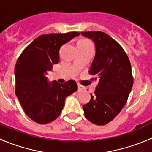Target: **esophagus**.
I'll list each match as a JSON object with an SVG mask.
<instances>
[{
  "label": "esophagus",
  "mask_w": 152,
  "mask_h": 152,
  "mask_svg": "<svg viewBox=\"0 0 152 152\" xmlns=\"http://www.w3.org/2000/svg\"><path fill=\"white\" fill-rule=\"evenodd\" d=\"M78 88H79V90H83V87L80 85V84H78Z\"/></svg>",
  "instance_id": "34e87169"
}]
</instances>
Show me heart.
Masks as SVG:
<instances>
[{"mask_svg":"<svg viewBox=\"0 0 152 152\" xmlns=\"http://www.w3.org/2000/svg\"><path fill=\"white\" fill-rule=\"evenodd\" d=\"M89 42V41L87 40V39H83V40H81L79 43H85V42Z\"/></svg>","mask_w":152,"mask_h":152,"instance_id":"b5f03b06","label":"heart"}]
</instances>
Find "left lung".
I'll use <instances>...</instances> for the list:
<instances>
[{"label":"left lung","mask_w":152,"mask_h":152,"mask_svg":"<svg viewBox=\"0 0 152 152\" xmlns=\"http://www.w3.org/2000/svg\"><path fill=\"white\" fill-rule=\"evenodd\" d=\"M92 39L96 55L89 73L98 85L90 102L83 105L86 118L96 125L113 121L126 104L133 85L129 59L115 39L102 31L81 32Z\"/></svg>","instance_id":"1"}]
</instances>
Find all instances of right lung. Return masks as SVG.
<instances>
[{"label":"right lung","instance_id":"obj_1","mask_svg":"<svg viewBox=\"0 0 152 152\" xmlns=\"http://www.w3.org/2000/svg\"><path fill=\"white\" fill-rule=\"evenodd\" d=\"M80 34H49L37 37L25 48L15 67V94L26 114L34 121L46 124L60 115L67 96L77 90V84L48 82L46 75L59 62L64 44Z\"/></svg>","mask_w":152,"mask_h":152}]
</instances>
